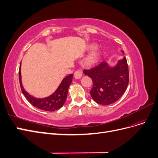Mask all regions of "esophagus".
Wrapping results in <instances>:
<instances>
[{
    "mask_svg": "<svg viewBox=\"0 0 158 158\" xmlns=\"http://www.w3.org/2000/svg\"><path fill=\"white\" fill-rule=\"evenodd\" d=\"M74 78L76 79H80V78H82V70H80V69H78V70H76L75 73H74Z\"/></svg>",
    "mask_w": 158,
    "mask_h": 158,
    "instance_id": "34e87169",
    "label": "esophagus"
}]
</instances>
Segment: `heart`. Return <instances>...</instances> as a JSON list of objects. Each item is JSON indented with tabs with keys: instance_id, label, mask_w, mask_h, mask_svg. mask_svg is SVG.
Returning <instances> with one entry per match:
<instances>
[{
	"instance_id": "1",
	"label": "heart",
	"mask_w": 158,
	"mask_h": 158,
	"mask_svg": "<svg viewBox=\"0 0 158 158\" xmlns=\"http://www.w3.org/2000/svg\"><path fill=\"white\" fill-rule=\"evenodd\" d=\"M96 45L93 44V45H90L88 47L89 50H93L95 48ZM100 55H101V53H100V51L98 49H95L93 52H91V53L84 60V63L85 65L87 66H93L94 64H96L99 58H100Z\"/></svg>"
}]
</instances>
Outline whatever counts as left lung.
<instances>
[{
  "label": "left lung",
  "instance_id": "obj_1",
  "mask_svg": "<svg viewBox=\"0 0 158 158\" xmlns=\"http://www.w3.org/2000/svg\"><path fill=\"white\" fill-rule=\"evenodd\" d=\"M124 53V51H122ZM93 81L90 94L94 101L101 105H110L117 102L125 93L128 84L129 73L126 57L119 60L116 66L110 67L102 62L94 68L84 70Z\"/></svg>",
  "mask_w": 158,
  "mask_h": 158
}]
</instances>
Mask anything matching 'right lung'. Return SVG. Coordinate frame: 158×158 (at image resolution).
Masks as SVG:
<instances>
[{
	"label": "right lung",
	"instance_id": "right-lung-1",
	"mask_svg": "<svg viewBox=\"0 0 158 158\" xmlns=\"http://www.w3.org/2000/svg\"><path fill=\"white\" fill-rule=\"evenodd\" d=\"M21 63L20 69H19V80H20V88L23 94L25 95L26 99L28 100L33 106L38 109L44 110L47 111H54L55 110L59 109L63 106L66 97H67L68 89L73 80V74H71L65 77L59 85L58 88L55 92L49 97L42 99H38L31 96L28 94L23 88L22 78H21Z\"/></svg>",
	"mask_w": 158,
	"mask_h": 158
}]
</instances>
